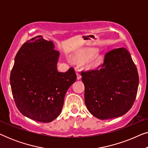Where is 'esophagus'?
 <instances>
[{"mask_svg": "<svg viewBox=\"0 0 148 148\" xmlns=\"http://www.w3.org/2000/svg\"><path fill=\"white\" fill-rule=\"evenodd\" d=\"M82 78V76H81V75H80V73H77V79H80Z\"/></svg>", "mask_w": 148, "mask_h": 148, "instance_id": "obj_1", "label": "esophagus"}]
</instances>
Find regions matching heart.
I'll return each mask as SVG.
<instances>
[{
  "label": "heart",
  "mask_w": 148,
  "mask_h": 148,
  "mask_svg": "<svg viewBox=\"0 0 148 148\" xmlns=\"http://www.w3.org/2000/svg\"><path fill=\"white\" fill-rule=\"evenodd\" d=\"M93 54H94V51H93V50H91L90 49H86L84 50H82V52H79V53L75 54L74 56V59L76 62H85L86 61V60H88V59H90L91 56L93 55ZM98 59L94 60L92 62H91L89 66H94L95 64L98 62Z\"/></svg>",
  "instance_id": "heart-1"
}]
</instances>
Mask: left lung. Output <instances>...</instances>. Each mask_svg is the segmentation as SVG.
I'll return each mask as SVG.
<instances>
[{
    "mask_svg": "<svg viewBox=\"0 0 148 148\" xmlns=\"http://www.w3.org/2000/svg\"><path fill=\"white\" fill-rule=\"evenodd\" d=\"M99 69L82 72L85 104L91 114L101 120L122 116L136 98L139 75L125 48L110 50Z\"/></svg>",
    "mask_w": 148,
    "mask_h": 148,
    "instance_id": "obj_1",
    "label": "left lung"
}]
</instances>
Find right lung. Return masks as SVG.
Returning <instances> with one entry per match:
<instances>
[{
  "instance_id": "right-lung-1",
  "label": "right lung",
  "mask_w": 148,
  "mask_h": 148,
  "mask_svg": "<svg viewBox=\"0 0 148 148\" xmlns=\"http://www.w3.org/2000/svg\"><path fill=\"white\" fill-rule=\"evenodd\" d=\"M59 56L53 42L42 36L25 42L16 54L10 84L16 106L24 116L50 123L60 115L66 93L77 76L72 67L58 71Z\"/></svg>"
}]
</instances>
